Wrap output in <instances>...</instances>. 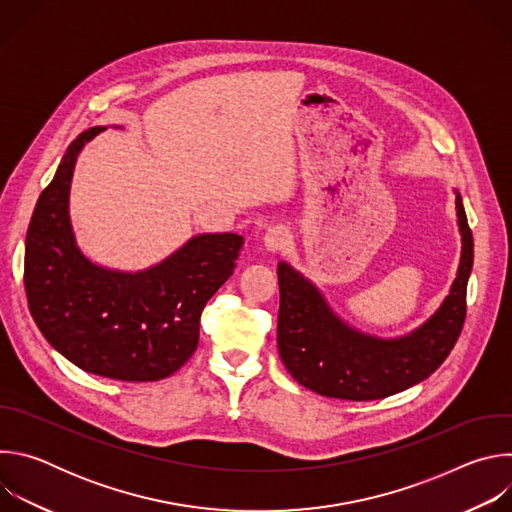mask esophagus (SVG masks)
I'll use <instances>...</instances> for the list:
<instances>
[{
	"instance_id": "1",
	"label": "esophagus",
	"mask_w": 512,
	"mask_h": 512,
	"mask_svg": "<svg viewBox=\"0 0 512 512\" xmlns=\"http://www.w3.org/2000/svg\"><path fill=\"white\" fill-rule=\"evenodd\" d=\"M265 249L275 253V251H285L291 247V233L285 227H273L265 233Z\"/></svg>"
}]
</instances>
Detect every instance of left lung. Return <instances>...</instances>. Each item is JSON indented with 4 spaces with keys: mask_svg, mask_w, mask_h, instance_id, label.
Masks as SVG:
<instances>
[{
    "mask_svg": "<svg viewBox=\"0 0 512 512\" xmlns=\"http://www.w3.org/2000/svg\"><path fill=\"white\" fill-rule=\"evenodd\" d=\"M456 214L462 255L450 294L429 320L399 338L352 328L334 314L308 277L279 261L277 348L289 375L324 397L373 401L405 391L437 371L462 332L474 263V239L460 192Z\"/></svg>",
    "mask_w": 512,
    "mask_h": 512,
    "instance_id": "1",
    "label": "left lung"
}]
</instances>
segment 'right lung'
Here are the masks:
<instances>
[{
  "instance_id": "add662e5",
  "label": "right lung",
  "mask_w": 512,
  "mask_h": 512,
  "mask_svg": "<svg viewBox=\"0 0 512 512\" xmlns=\"http://www.w3.org/2000/svg\"><path fill=\"white\" fill-rule=\"evenodd\" d=\"M105 129L91 127L68 145L36 202L24 257L28 306L50 346L85 373L160 381L194 354L200 314L233 275L243 237L196 235L162 263L135 273L85 257L70 225V182L85 143Z\"/></svg>"
}]
</instances>
